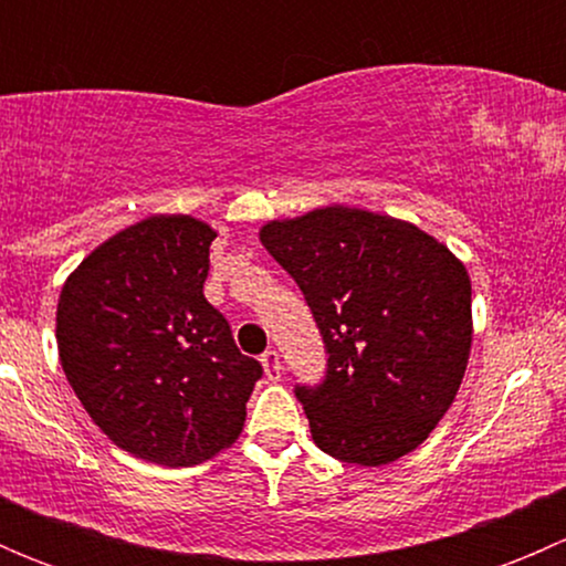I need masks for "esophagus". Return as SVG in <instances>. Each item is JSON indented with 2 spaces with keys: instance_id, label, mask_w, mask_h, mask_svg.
Here are the masks:
<instances>
[{
  "instance_id": "1",
  "label": "esophagus",
  "mask_w": 566,
  "mask_h": 566,
  "mask_svg": "<svg viewBox=\"0 0 566 566\" xmlns=\"http://www.w3.org/2000/svg\"><path fill=\"white\" fill-rule=\"evenodd\" d=\"M262 367H265V375L268 380H279L282 378V361H279V353L276 350H265L260 356Z\"/></svg>"
}]
</instances>
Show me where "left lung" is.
Returning <instances> with one entry per match:
<instances>
[{
    "label": "left lung",
    "instance_id": "1",
    "mask_svg": "<svg viewBox=\"0 0 566 566\" xmlns=\"http://www.w3.org/2000/svg\"><path fill=\"white\" fill-rule=\"evenodd\" d=\"M262 247L295 279L323 336V384L295 386L325 454L386 465L427 441L471 353L465 265L416 224L331 205L268 221Z\"/></svg>",
    "mask_w": 566,
    "mask_h": 566
}]
</instances>
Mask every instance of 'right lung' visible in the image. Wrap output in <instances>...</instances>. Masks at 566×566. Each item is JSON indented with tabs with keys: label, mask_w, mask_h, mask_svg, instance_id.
Returning <instances> with one entry per match:
<instances>
[{
	"label": "right lung",
	"mask_w": 566,
	"mask_h": 566,
	"mask_svg": "<svg viewBox=\"0 0 566 566\" xmlns=\"http://www.w3.org/2000/svg\"><path fill=\"white\" fill-rule=\"evenodd\" d=\"M213 238L191 216H150L82 260L56 304L62 369L90 419L158 465L235 443L262 378L202 293Z\"/></svg>",
	"instance_id": "right-lung-1"
}]
</instances>
